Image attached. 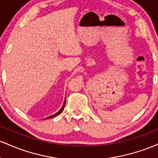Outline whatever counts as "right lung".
<instances>
[{
	"label": "right lung",
	"instance_id": "obj_1",
	"mask_svg": "<svg viewBox=\"0 0 158 158\" xmlns=\"http://www.w3.org/2000/svg\"><path fill=\"white\" fill-rule=\"evenodd\" d=\"M65 99H64V104H63V106H62V107H61V109L59 110V111L57 112V113H56L55 114H53V115H51V116H50V117H46V118H44V119H49V118H52V117H56V116H58L59 115V114H60L61 112L63 111V110H64V106H65Z\"/></svg>",
	"mask_w": 158,
	"mask_h": 158
}]
</instances>
